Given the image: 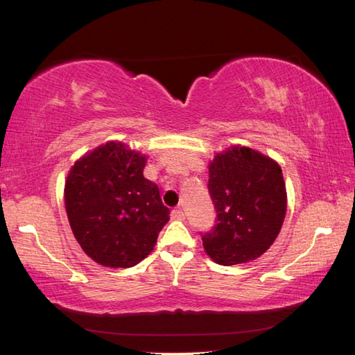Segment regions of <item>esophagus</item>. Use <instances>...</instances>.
I'll return each instance as SVG.
<instances>
[{
    "label": "esophagus",
    "instance_id": "obj_1",
    "mask_svg": "<svg viewBox=\"0 0 355 355\" xmlns=\"http://www.w3.org/2000/svg\"><path fill=\"white\" fill-rule=\"evenodd\" d=\"M171 218H172V219H175V220H182V219H184V213H183V209H180V208L172 209Z\"/></svg>",
    "mask_w": 355,
    "mask_h": 355
}]
</instances>
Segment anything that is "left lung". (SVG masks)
I'll return each instance as SVG.
<instances>
[{
    "label": "left lung",
    "mask_w": 355,
    "mask_h": 355,
    "mask_svg": "<svg viewBox=\"0 0 355 355\" xmlns=\"http://www.w3.org/2000/svg\"><path fill=\"white\" fill-rule=\"evenodd\" d=\"M208 191L216 225L202 236L203 249L222 266L261 257L280 233L286 188L277 161L254 148L233 146L208 164Z\"/></svg>",
    "instance_id": "1"
}]
</instances>
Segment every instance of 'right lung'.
<instances>
[{"label": "right lung", "mask_w": 355, "mask_h": 355, "mask_svg": "<svg viewBox=\"0 0 355 355\" xmlns=\"http://www.w3.org/2000/svg\"><path fill=\"white\" fill-rule=\"evenodd\" d=\"M147 156L110 141L81 156L65 180L71 232L95 263L131 268L153 250L167 220L159 189L144 177Z\"/></svg>", "instance_id": "1"}]
</instances>
